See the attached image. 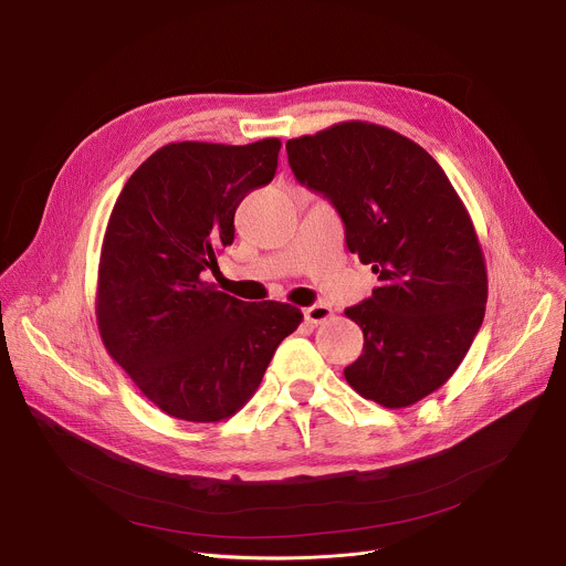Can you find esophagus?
<instances>
[{"instance_id":"obj_1","label":"esophagus","mask_w":566,"mask_h":566,"mask_svg":"<svg viewBox=\"0 0 566 566\" xmlns=\"http://www.w3.org/2000/svg\"><path fill=\"white\" fill-rule=\"evenodd\" d=\"M329 316H332V310L327 305H312L305 310V321L314 323V325L325 323Z\"/></svg>"}]
</instances>
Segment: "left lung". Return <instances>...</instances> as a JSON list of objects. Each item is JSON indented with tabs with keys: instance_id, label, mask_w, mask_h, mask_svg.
I'll use <instances>...</instances> for the list:
<instances>
[{
	"instance_id": "1",
	"label": "left lung",
	"mask_w": 566,
	"mask_h": 566,
	"mask_svg": "<svg viewBox=\"0 0 566 566\" xmlns=\"http://www.w3.org/2000/svg\"><path fill=\"white\" fill-rule=\"evenodd\" d=\"M286 155L380 280L346 310L364 332L348 385L382 407L419 402L458 370L484 318L486 269L467 207L421 145L380 125L338 123L286 140Z\"/></svg>"
}]
</instances>
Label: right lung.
Segmentation results:
<instances>
[{
	"instance_id": "add662e5",
	"label": "right lung",
	"mask_w": 566,
	"mask_h": 566,
	"mask_svg": "<svg viewBox=\"0 0 566 566\" xmlns=\"http://www.w3.org/2000/svg\"><path fill=\"white\" fill-rule=\"evenodd\" d=\"M282 143H170L127 179L97 273L104 348L168 417L216 423L256 391L300 310L205 282L234 241L241 200L277 170Z\"/></svg>"
}]
</instances>
